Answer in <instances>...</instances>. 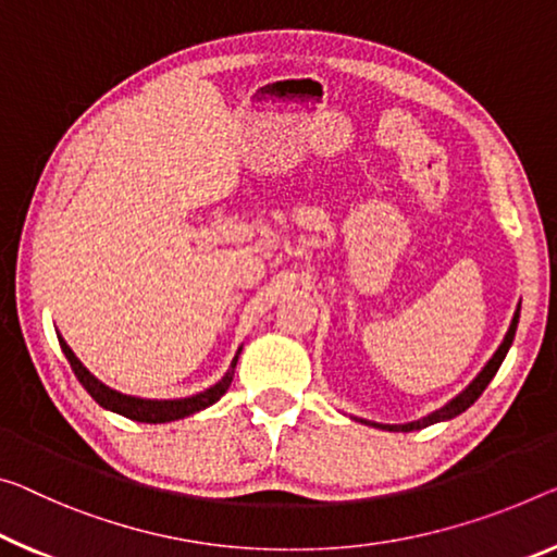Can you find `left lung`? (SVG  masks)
<instances>
[{
	"instance_id": "1",
	"label": "left lung",
	"mask_w": 557,
	"mask_h": 557,
	"mask_svg": "<svg viewBox=\"0 0 557 557\" xmlns=\"http://www.w3.org/2000/svg\"><path fill=\"white\" fill-rule=\"evenodd\" d=\"M518 313H520V308H518ZM518 313L512 315V323H510V329H508V333H506V338H503L500 348L495 350V356L491 358V361H487V366L483 368L481 375H478V379H475L473 383H470V386H468L463 393H460V396L453 398L448 406H443L441 410H435V413L421 418V421H413V423H406V425H379V423H371V425L386 428V431H400V433H408V431H421V428H425V425H433V423H438V421H450V418H456V416L463 413L466 408H470V406L475 404L478 396H481V393L485 391L487 383L493 381V375L498 373V368H500V363H503V358H506L508 348H510V344H512V336H516V329H518Z\"/></svg>"
}]
</instances>
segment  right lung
Instances as JSON below:
<instances>
[{"label": "right lung", "instance_id": "right-lung-1", "mask_svg": "<svg viewBox=\"0 0 557 557\" xmlns=\"http://www.w3.org/2000/svg\"><path fill=\"white\" fill-rule=\"evenodd\" d=\"M59 346H62L66 361H70L76 379H79L82 386L87 388L89 396L97 400L101 408H109V410H114V413L126 416V418H132V421H139V423L178 421V418L199 413V410L213 406L228 391L231 381H234V368H236V361H238V356H236L234 361H231V368L226 371L224 379H221L213 388L199 393V396H191V398H184V400H144V398H132V396H124V393H116V391L107 388L104 383H99L87 371V368L82 366L79 358L72 354V348L64 344V338H59Z\"/></svg>", "mask_w": 557, "mask_h": 557}]
</instances>
